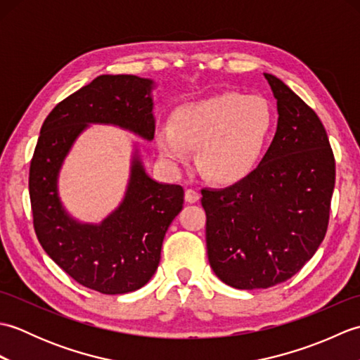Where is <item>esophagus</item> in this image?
I'll return each mask as SVG.
<instances>
[{
	"mask_svg": "<svg viewBox=\"0 0 360 360\" xmlns=\"http://www.w3.org/2000/svg\"><path fill=\"white\" fill-rule=\"evenodd\" d=\"M184 198H186L187 202H198V201H200L201 195H200V192H198V190H195V188H187Z\"/></svg>",
	"mask_w": 360,
	"mask_h": 360,
	"instance_id": "obj_1",
	"label": "esophagus"
}]
</instances>
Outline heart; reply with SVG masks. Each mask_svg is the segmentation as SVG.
I'll list each match as a JSON object with an SVG mask.
<instances>
[{
  "mask_svg": "<svg viewBox=\"0 0 360 360\" xmlns=\"http://www.w3.org/2000/svg\"><path fill=\"white\" fill-rule=\"evenodd\" d=\"M274 124L269 102L258 96L223 93L176 108L158 147L168 162L182 164L196 148L200 172L215 182L248 176L262 158Z\"/></svg>",
  "mask_w": 360,
  "mask_h": 360,
  "instance_id": "1",
  "label": "heart"
}]
</instances>
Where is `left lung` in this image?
I'll return each mask as SVG.
<instances>
[{
    "label": "left lung",
    "mask_w": 360,
    "mask_h": 360,
    "mask_svg": "<svg viewBox=\"0 0 360 360\" xmlns=\"http://www.w3.org/2000/svg\"><path fill=\"white\" fill-rule=\"evenodd\" d=\"M278 125L262 162L226 188H202L213 272L236 289L289 280L312 258L330 221L335 160L314 110L272 74Z\"/></svg>",
    "instance_id": "left-lung-1"
}]
</instances>
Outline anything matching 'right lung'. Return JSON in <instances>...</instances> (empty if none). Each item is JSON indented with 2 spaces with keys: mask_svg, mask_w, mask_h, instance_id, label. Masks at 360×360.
<instances>
[{
  "mask_svg": "<svg viewBox=\"0 0 360 360\" xmlns=\"http://www.w3.org/2000/svg\"><path fill=\"white\" fill-rule=\"evenodd\" d=\"M151 80L136 75H98L49 112L30 160L29 196L38 241L71 278L101 294H125L147 285L158 269L167 229L182 210L184 190L153 181L136 155L124 202L93 226L68 217L57 176L86 124L119 125L151 141Z\"/></svg>",
  "mask_w": 360,
  "mask_h": 360,
  "instance_id": "1",
  "label": "right lung"
}]
</instances>
